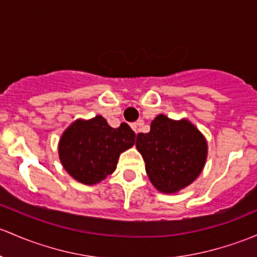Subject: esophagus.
<instances>
[{"label":"esophagus","instance_id":"1","mask_svg":"<svg viewBox=\"0 0 257 257\" xmlns=\"http://www.w3.org/2000/svg\"><path fill=\"white\" fill-rule=\"evenodd\" d=\"M143 125V120H138V121H136V123H133L132 124V129H133L134 132H136V133H138V132H139V126H142Z\"/></svg>","mask_w":257,"mask_h":257}]
</instances>
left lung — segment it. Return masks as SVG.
Here are the masks:
<instances>
[{
    "instance_id": "left-lung-1",
    "label": "left lung",
    "mask_w": 257,
    "mask_h": 257,
    "mask_svg": "<svg viewBox=\"0 0 257 257\" xmlns=\"http://www.w3.org/2000/svg\"><path fill=\"white\" fill-rule=\"evenodd\" d=\"M150 182L161 193L174 194L190 186L206 165L208 144L194 124L182 118L156 115L149 133L137 136Z\"/></svg>"
}]
</instances>
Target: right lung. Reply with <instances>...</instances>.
I'll list each match as a JSON object with an SVG mask.
<instances>
[{"mask_svg": "<svg viewBox=\"0 0 257 257\" xmlns=\"http://www.w3.org/2000/svg\"><path fill=\"white\" fill-rule=\"evenodd\" d=\"M134 142L136 133L126 123L112 128L102 115L76 119L59 140V159L72 178L96 185L114 172L119 155Z\"/></svg>", "mask_w": 257, "mask_h": 257, "instance_id": "add662e5", "label": "right lung"}]
</instances>
